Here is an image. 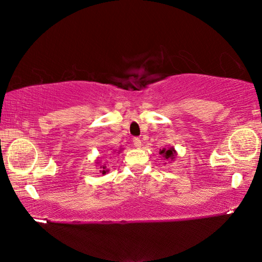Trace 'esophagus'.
Wrapping results in <instances>:
<instances>
[{
	"mask_svg": "<svg viewBox=\"0 0 262 262\" xmlns=\"http://www.w3.org/2000/svg\"><path fill=\"white\" fill-rule=\"evenodd\" d=\"M133 143H134L136 148H141V140L139 137H134V139H133Z\"/></svg>",
	"mask_w": 262,
	"mask_h": 262,
	"instance_id": "1",
	"label": "esophagus"
}]
</instances>
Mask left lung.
Masks as SVG:
<instances>
[{
  "mask_svg": "<svg viewBox=\"0 0 262 262\" xmlns=\"http://www.w3.org/2000/svg\"><path fill=\"white\" fill-rule=\"evenodd\" d=\"M159 154L162 155V156L164 157V159H167V161H173V159L176 158V150L174 148H167V149H161L159 150Z\"/></svg>",
  "mask_w": 262,
  "mask_h": 262,
  "instance_id": "left-lung-1",
  "label": "left lung"
}]
</instances>
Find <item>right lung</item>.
I'll return each instance as SVG.
<instances>
[{
  "instance_id": "right-lung-1",
  "label": "right lung",
  "mask_w": 262,
  "mask_h": 262,
  "mask_svg": "<svg viewBox=\"0 0 262 262\" xmlns=\"http://www.w3.org/2000/svg\"><path fill=\"white\" fill-rule=\"evenodd\" d=\"M100 172H101V173H103V174H106V173H107V172H108V170H107V168H106L105 165H101V166H100Z\"/></svg>"
}]
</instances>
